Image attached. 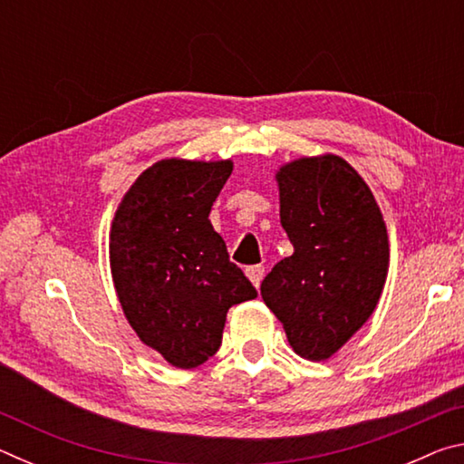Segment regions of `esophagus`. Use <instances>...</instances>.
I'll return each mask as SVG.
<instances>
[{
  "label": "esophagus",
  "mask_w": 464,
  "mask_h": 464,
  "mask_svg": "<svg viewBox=\"0 0 464 464\" xmlns=\"http://www.w3.org/2000/svg\"><path fill=\"white\" fill-rule=\"evenodd\" d=\"M246 274L251 280V285L257 288L262 285V278H264V266H249V268H246Z\"/></svg>",
  "instance_id": "34e87169"
}]
</instances>
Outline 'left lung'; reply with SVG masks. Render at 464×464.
Returning a JSON list of instances; mask_svg holds the SVG:
<instances>
[{
	"instance_id": "obj_1",
	"label": "left lung",
	"mask_w": 464,
	"mask_h": 464,
	"mask_svg": "<svg viewBox=\"0 0 464 464\" xmlns=\"http://www.w3.org/2000/svg\"><path fill=\"white\" fill-rule=\"evenodd\" d=\"M293 256L262 298L301 358H332L372 315L389 272V237L371 188L337 155L301 157L276 174Z\"/></svg>"
}]
</instances>
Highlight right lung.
Wrapping results in <instances>:
<instances>
[{"instance_id": "right-lung-1", "label": "right lung", "mask_w": 464, "mask_h": 464, "mask_svg": "<svg viewBox=\"0 0 464 464\" xmlns=\"http://www.w3.org/2000/svg\"><path fill=\"white\" fill-rule=\"evenodd\" d=\"M231 160H161L124 194L110 270L124 317L171 366L196 368L223 340L227 311L257 293L208 221Z\"/></svg>"}]
</instances>
